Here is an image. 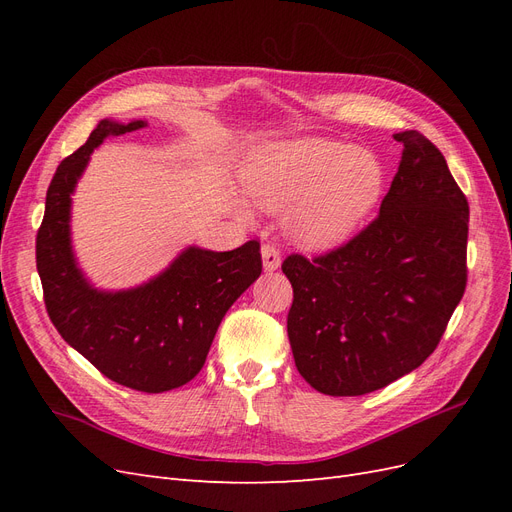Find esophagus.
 <instances>
[{"mask_svg":"<svg viewBox=\"0 0 512 512\" xmlns=\"http://www.w3.org/2000/svg\"><path fill=\"white\" fill-rule=\"evenodd\" d=\"M262 267H265L267 273H273L282 267V256L280 250H277L275 245H262Z\"/></svg>","mask_w":512,"mask_h":512,"instance_id":"1","label":"esophagus"}]
</instances>
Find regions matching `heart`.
<instances>
[{
  "instance_id": "heart-1",
  "label": "heart",
  "mask_w": 512,
  "mask_h": 512,
  "mask_svg": "<svg viewBox=\"0 0 512 512\" xmlns=\"http://www.w3.org/2000/svg\"><path fill=\"white\" fill-rule=\"evenodd\" d=\"M241 188L256 207L284 213L288 230L309 250H335L359 228L382 190V168L365 149L327 138H297L252 153ZM250 220V207L237 203Z\"/></svg>"
}]
</instances>
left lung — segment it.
<instances>
[{
	"label": "left lung",
	"instance_id": "1",
	"mask_svg": "<svg viewBox=\"0 0 512 512\" xmlns=\"http://www.w3.org/2000/svg\"><path fill=\"white\" fill-rule=\"evenodd\" d=\"M395 141L404 151L378 218L327 256L282 265L294 363L324 395L378 391L425 363L466 290L468 200L421 132Z\"/></svg>",
	"mask_w": 512,
	"mask_h": 512
}]
</instances>
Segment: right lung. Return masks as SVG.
<instances>
[{"instance_id":"1","label":"right lung","mask_w":512,"mask_h":512,"mask_svg":"<svg viewBox=\"0 0 512 512\" xmlns=\"http://www.w3.org/2000/svg\"><path fill=\"white\" fill-rule=\"evenodd\" d=\"M147 121L102 119L87 143L55 170L36 239L46 312L59 335L106 378L143 393L190 382L205 365L230 305L262 271L260 243L232 252L190 245L151 280L102 290L87 280L72 250V194L104 138L141 130Z\"/></svg>"}]
</instances>
